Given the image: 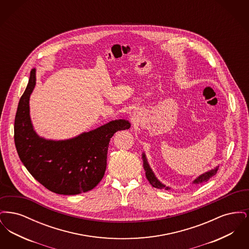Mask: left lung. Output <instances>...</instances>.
Instances as JSON below:
<instances>
[{
    "label": "left lung",
    "mask_w": 249,
    "mask_h": 249,
    "mask_svg": "<svg viewBox=\"0 0 249 249\" xmlns=\"http://www.w3.org/2000/svg\"><path fill=\"white\" fill-rule=\"evenodd\" d=\"M142 161H143V169L145 171V177L147 178V180L149 181V183L152 185V187L157 188V189H165L166 190H171V188L166 187L165 185H163L160 181H159L158 178H156L153 171L151 170L150 166H149L148 162H147V160H146V157H145L144 153H142ZM217 169H218V167H216V168H214L213 170H210V171L202 174L201 176H199L195 180H193L192 184L197 185V184H201L203 182L208 181L210 178L213 177L216 174Z\"/></svg>",
    "instance_id": "left-lung-1"
}]
</instances>
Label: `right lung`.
I'll return each instance as SVG.
<instances>
[{"mask_svg": "<svg viewBox=\"0 0 249 249\" xmlns=\"http://www.w3.org/2000/svg\"><path fill=\"white\" fill-rule=\"evenodd\" d=\"M36 71H31L15 118L14 138L18 157L30 174L52 192L75 195L91 190L105 176L110 139L118 130L130 129V122L112 120L67 140L40 137L34 130L29 106Z\"/></svg>", "mask_w": 249, "mask_h": 249, "instance_id": "obj_1", "label": "right lung"}]
</instances>
